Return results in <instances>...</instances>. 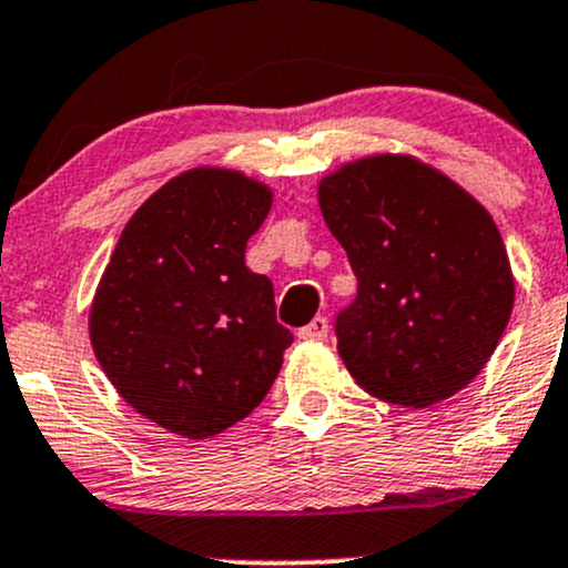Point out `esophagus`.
Masks as SVG:
<instances>
[{
  "mask_svg": "<svg viewBox=\"0 0 568 568\" xmlns=\"http://www.w3.org/2000/svg\"><path fill=\"white\" fill-rule=\"evenodd\" d=\"M328 336V321L323 315L313 317L304 328H298V339H310V342H321Z\"/></svg>",
  "mask_w": 568,
  "mask_h": 568,
  "instance_id": "1",
  "label": "esophagus"
}]
</instances>
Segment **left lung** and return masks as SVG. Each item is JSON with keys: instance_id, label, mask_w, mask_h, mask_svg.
Here are the masks:
<instances>
[{"instance_id": "8db88e82", "label": "left lung", "mask_w": 568, "mask_h": 568, "mask_svg": "<svg viewBox=\"0 0 568 568\" xmlns=\"http://www.w3.org/2000/svg\"><path fill=\"white\" fill-rule=\"evenodd\" d=\"M358 296L336 351L369 396L426 409L485 369L515 304L507 247L488 210L415 155L377 153L317 183Z\"/></svg>"}]
</instances>
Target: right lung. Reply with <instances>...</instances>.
Returning a JSON list of instances; mask_svg holds the SVG:
<instances>
[{"instance_id":"obj_1","label":"right lung","mask_w":568,"mask_h":568,"mask_svg":"<svg viewBox=\"0 0 568 568\" xmlns=\"http://www.w3.org/2000/svg\"><path fill=\"white\" fill-rule=\"evenodd\" d=\"M272 189L223 166L161 185L129 217L89 313L99 366L126 404L207 439L264 402L294 342L270 277L245 266Z\"/></svg>"}]
</instances>
